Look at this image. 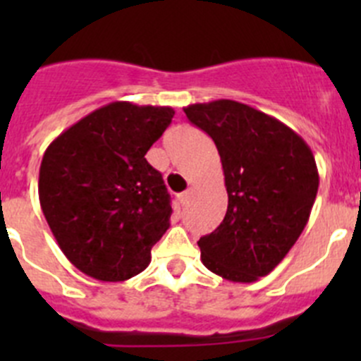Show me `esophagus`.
<instances>
[{
    "instance_id": "1",
    "label": "esophagus",
    "mask_w": 361,
    "mask_h": 361,
    "mask_svg": "<svg viewBox=\"0 0 361 361\" xmlns=\"http://www.w3.org/2000/svg\"><path fill=\"white\" fill-rule=\"evenodd\" d=\"M190 197H192V190L183 192V194L180 195V202H181V206H188V202H190Z\"/></svg>"
}]
</instances>
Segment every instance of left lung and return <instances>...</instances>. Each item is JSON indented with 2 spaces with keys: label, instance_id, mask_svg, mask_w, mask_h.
<instances>
[{
  "label": "left lung",
  "instance_id": "1",
  "mask_svg": "<svg viewBox=\"0 0 361 361\" xmlns=\"http://www.w3.org/2000/svg\"><path fill=\"white\" fill-rule=\"evenodd\" d=\"M220 154L228 206L199 239L202 264L227 281L267 276L304 231L319 174L309 145L274 116L232 99L183 108Z\"/></svg>",
  "mask_w": 361,
  "mask_h": 361
}]
</instances>
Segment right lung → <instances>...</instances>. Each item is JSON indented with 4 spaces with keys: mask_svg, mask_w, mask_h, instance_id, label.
I'll use <instances>...</instances> for the list:
<instances>
[{
    "mask_svg": "<svg viewBox=\"0 0 361 361\" xmlns=\"http://www.w3.org/2000/svg\"><path fill=\"white\" fill-rule=\"evenodd\" d=\"M173 116L169 106L115 101L73 123L43 154L42 211L83 274L118 283L150 264L173 207L162 174L145 155Z\"/></svg>",
    "mask_w": 361,
    "mask_h": 361,
    "instance_id": "add662e5",
    "label": "right lung"
}]
</instances>
